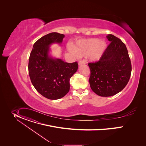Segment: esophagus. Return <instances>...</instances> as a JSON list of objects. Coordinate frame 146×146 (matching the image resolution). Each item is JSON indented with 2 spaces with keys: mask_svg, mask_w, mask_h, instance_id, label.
<instances>
[{
  "mask_svg": "<svg viewBox=\"0 0 146 146\" xmlns=\"http://www.w3.org/2000/svg\"><path fill=\"white\" fill-rule=\"evenodd\" d=\"M85 63L83 61H79V63H78V64H79V66H80V65H82V64H85Z\"/></svg>",
  "mask_w": 146,
  "mask_h": 146,
  "instance_id": "obj_1",
  "label": "esophagus"
}]
</instances>
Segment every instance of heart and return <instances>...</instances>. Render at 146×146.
<instances>
[{
  "instance_id": "1",
  "label": "heart",
  "mask_w": 146,
  "mask_h": 146,
  "mask_svg": "<svg viewBox=\"0 0 146 146\" xmlns=\"http://www.w3.org/2000/svg\"><path fill=\"white\" fill-rule=\"evenodd\" d=\"M107 48L104 40H100L96 38L80 40L73 46V52L79 57L86 56L89 54L90 60H98L103 55Z\"/></svg>"
}]
</instances>
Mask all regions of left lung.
Listing matches in <instances>:
<instances>
[{"instance_id": "1", "label": "left lung", "mask_w": 146, "mask_h": 146, "mask_svg": "<svg viewBox=\"0 0 146 146\" xmlns=\"http://www.w3.org/2000/svg\"><path fill=\"white\" fill-rule=\"evenodd\" d=\"M111 42L100 60L89 63L90 70L89 83L92 90L101 97H110L121 92L128 83L131 64L125 44L112 34Z\"/></svg>"}]
</instances>
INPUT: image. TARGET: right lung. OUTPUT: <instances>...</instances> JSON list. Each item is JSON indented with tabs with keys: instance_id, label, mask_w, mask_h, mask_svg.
Returning <instances> with one entry per match:
<instances>
[{
	"instance_id": "right-lung-1",
	"label": "right lung",
	"mask_w": 146,
	"mask_h": 146,
	"mask_svg": "<svg viewBox=\"0 0 146 146\" xmlns=\"http://www.w3.org/2000/svg\"><path fill=\"white\" fill-rule=\"evenodd\" d=\"M64 35L49 33L33 45L29 61V74L35 89L44 97L56 100L63 97L70 90V80L77 71V62H65L49 55L50 45L61 44Z\"/></svg>"
}]
</instances>
